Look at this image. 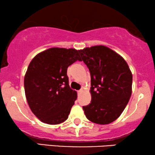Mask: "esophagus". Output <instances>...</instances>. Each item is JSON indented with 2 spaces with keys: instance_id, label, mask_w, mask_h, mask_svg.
Returning a JSON list of instances; mask_svg holds the SVG:
<instances>
[{
  "instance_id": "obj_1",
  "label": "esophagus",
  "mask_w": 155,
  "mask_h": 155,
  "mask_svg": "<svg viewBox=\"0 0 155 155\" xmlns=\"http://www.w3.org/2000/svg\"><path fill=\"white\" fill-rule=\"evenodd\" d=\"M82 92H83V89H80V90H79V91H78V94H81V93H82Z\"/></svg>"
}]
</instances>
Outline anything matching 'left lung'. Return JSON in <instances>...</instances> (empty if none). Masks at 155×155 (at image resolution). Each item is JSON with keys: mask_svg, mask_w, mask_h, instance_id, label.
Returning <instances> with one entry per match:
<instances>
[{"mask_svg": "<svg viewBox=\"0 0 155 155\" xmlns=\"http://www.w3.org/2000/svg\"><path fill=\"white\" fill-rule=\"evenodd\" d=\"M91 74V100L83 109L87 118L99 124L113 122L132 95V74L124 58L111 48L94 46L79 50Z\"/></svg>", "mask_w": 155, "mask_h": 155, "instance_id": "obj_1", "label": "left lung"}]
</instances>
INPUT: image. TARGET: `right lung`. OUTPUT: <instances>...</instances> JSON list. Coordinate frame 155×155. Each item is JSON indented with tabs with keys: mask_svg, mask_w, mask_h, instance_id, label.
Returning a JSON list of instances; mask_svg holds the SVG:
<instances>
[{
	"mask_svg": "<svg viewBox=\"0 0 155 155\" xmlns=\"http://www.w3.org/2000/svg\"><path fill=\"white\" fill-rule=\"evenodd\" d=\"M76 61H81L79 51L51 48L29 64L24 77L25 97L42 122L58 124L68 119L77 93L68 85L67 68Z\"/></svg>",
	"mask_w": 155,
	"mask_h": 155,
	"instance_id": "obj_1",
	"label": "right lung"
}]
</instances>
